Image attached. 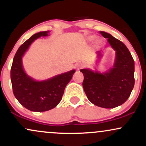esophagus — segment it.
Segmentation results:
<instances>
[{
    "label": "esophagus",
    "instance_id": "esophagus-1",
    "mask_svg": "<svg viewBox=\"0 0 146 146\" xmlns=\"http://www.w3.org/2000/svg\"><path fill=\"white\" fill-rule=\"evenodd\" d=\"M84 64L83 62H78L76 64V67L78 70L84 67Z\"/></svg>",
    "mask_w": 146,
    "mask_h": 146
}]
</instances>
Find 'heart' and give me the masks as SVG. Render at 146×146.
Instances as JSON below:
<instances>
[{"mask_svg":"<svg viewBox=\"0 0 146 146\" xmlns=\"http://www.w3.org/2000/svg\"><path fill=\"white\" fill-rule=\"evenodd\" d=\"M95 39V36H90L88 38V40L91 42V41H93ZM100 43V40H97L96 41H95V44L98 45Z\"/></svg>","mask_w":146,"mask_h":146,"instance_id":"heart-1","label":"heart"}]
</instances>
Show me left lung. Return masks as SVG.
<instances>
[{
  "label": "left lung",
  "mask_w": 146,
  "mask_h": 146,
  "mask_svg": "<svg viewBox=\"0 0 146 146\" xmlns=\"http://www.w3.org/2000/svg\"><path fill=\"white\" fill-rule=\"evenodd\" d=\"M100 33L107 38L115 51L113 66L105 72L81 69L84 77L82 85L87 98L92 104L102 108H113L123 104L130 97L135 85V62L122 42L105 31ZM102 52H96L97 62L101 58Z\"/></svg>",
  "instance_id": "8db88e82"
}]
</instances>
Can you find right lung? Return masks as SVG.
Segmentation results:
<instances>
[{"label": "right lung", "mask_w": 146, "mask_h": 146, "mask_svg": "<svg viewBox=\"0 0 146 146\" xmlns=\"http://www.w3.org/2000/svg\"><path fill=\"white\" fill-rule=\"evenodd\" d=\"M49 31L33 35L18 48L11 68V81L15 98L22 106L33 112L47 111L61 101L64 88L71 81L75 69L55 75L46 80H36L27 74L23 58L36 39L49 36Z\"/></svg>", "instance_id": "add662e5"}]
</instances>
